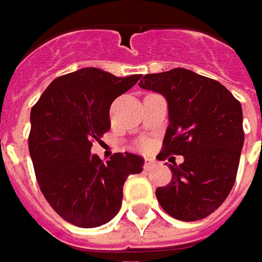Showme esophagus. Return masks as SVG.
Wrapping results in <instances>:
<instances>
[{
	"label": "esophagus",
	"mask_w": 262,
	"mask_h": 262,
	"mask_svg": "<svg viewBox=\"0 0 262 262\" xmlns=\"http://www.w3.org/2000/svg\"><path fill=\"white\" fill-rule=\"evenodd\" d=\"M154 165H155V161H154V159H145V164H144V168H145V169L148 170V169H151Z\"/></svg>",
	"instance_id": "34e87169"
}]
</instances>
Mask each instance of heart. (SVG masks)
I'll return each instance as SVG.
<instances>
[{
  "label": "heart",
  "instance_id": "b5f03b06",
  "mask_svg": "<svg viewBox=\"0 0 262 262\" xmlns=\"http://www.w3.org/2000/svg\"><path fill=\"white\" fill-rule=\"evenodd\" d=\"M142 145H144V146H146V144H145V142H144V144H142Z\"/></svg>",
  "mask_w": 262,
  "mask_h": 262
}]
</instances>
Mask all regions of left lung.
<instances>
[{"label":"left lung","mask_w":262,"mask_h":262,"mask_svg":"<svg viewBox=\"0 0 262 262\" xmlns=\"http://www.w3.org/2000/svg\"><path fill=\"white\" fill-rule=\"evenodd\" d=\"M140 87L168 101L159 155L185 159L169 165L172 181L158 187V202L178 220H202L222 206L235 182L244 144L240 101L222 83L181 68L145 75Z\"/></svg>","instance_id":"8db88e82"}]
</instances>
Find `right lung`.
I'll return each mask as SVG.
<instances>
[{
  "mask_svg": "<svg viewBox=\"0 0 262 262\" xmlns=\"http://www.w3.org/2000/svg\"><path fill=\"white\" fill-rule=\"evenodd\" d=\"M141 75L117 77L86 68L57 77L31 110L28 138L35 176L48 203L69 223L98 227L116 216L122 187L144 158L117 152L103 162L93 142L110 129V107Z\"/></svg>",
  "mask_w": 262,
  "mask_h": 262,
  "instance_id": "obj_1",
  "label": "right lung"
}]
</instances>
